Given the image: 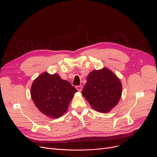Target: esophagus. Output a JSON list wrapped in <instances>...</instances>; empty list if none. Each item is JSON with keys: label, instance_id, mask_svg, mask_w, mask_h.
<instances>
[{"label": "esophagus", "instance_id": "esophagus-1", "mask_svg": "<svg viewBox=\"0 0 157 157\" xmlns=\"http://www.w3.org/2000/svg\"><path fill=\"white\" fill-rule=\"evenodd\" d=\"M76 89L78 90V91H79V92H81V90H83V86H81V85H79V86H76Z\"/></svg>", "mask_w": 157, "mask_h": 157}]
</instances>
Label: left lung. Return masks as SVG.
<instances>
[{"label":"left lung","mask_w":157,"mask_h":157,"mask_svg":"<svg viewBox=\"0 0 157 157\" xmlns=\"http://www.w3.org/2000/svg\"><path fill=\"white\" fill-rule=\"evenodd\" d=\"M121 94L119 78L105 67L90 72L82 90V95L92 108L102 113H109L118 104Z\"/></svg>","instance_id":"1"}]
</instances>
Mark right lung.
<instances>
[{
    "label": "right lung",
    "mask_w": 157,
    "mask_h": 157,
    "mask_svg": "<svg viewBox=\"0 0 157 157\" xmlns=\"http://www.w3.org/2000/svg\"><path fill=\"white\" fill-rule=\"evenodd\" d=\"M77 91L68 81L58 74L45 72L33 81L30 95L38 109L47 117L58 118L67 111L69 105Z\"/></svg>",
    "instance_id": "right-lung-1"
}]
</instances>
